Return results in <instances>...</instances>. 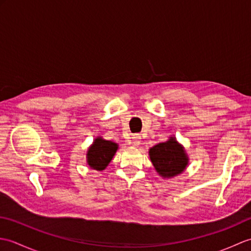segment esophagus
I'll list each match as a JSON object with an SVG mask.
<instances>
[{"instance_id": "obj_1", "label": "esophagus", "mask_w": 251, "mask_h": 251, "mask_svg": "<svg viewBox=\"0 0 251 251\" xmlns=\"http://www.w3.org/2000/svg\"><path fill=\"white\" fill-rule=\"evenodd\" d=\"M131 139H132V145L135 147H138L141 143V137L139 135H134L131 137Z\"/></svg>"}]
</instances>
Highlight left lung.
<instances>
[{
  "instance_id": "8db88e82",
  "label": "left lung",
  "mask_w": 251,
  "mask_h": 251,
  "mask_svg": "<svg viewBox=\"0 0 251 251\" xmlns=\"http://www.w3.org/2000/svg\"><path fill=\"white\" fill-rule=\"evenodd\" d=\"M149 156L158 176L164 179H172L182 174L189 165V156L184 147L169 137L165 142L155 145L149 150Z\"/></svg>"
}]
</instances>
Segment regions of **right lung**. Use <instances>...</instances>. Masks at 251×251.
Here are the masks:
<instances>
[{
  "instance_id": "1",
  "label": "right lung",
  "mask_w": 251,
  "mask_h": 251,
  "mask_svg": "<svg viewBox=\"0 0 251 251\" xmlns=\"http://www.w3.org/2000/svg\"><path fill=\"white\" fill-rule=\"evenodd\" d=\"M117 149L119 145L113 141L105 140L102 137L95 138L86 153L88 166L97 172H102L112 161Z\"/></svg>"
}]
</instances>
